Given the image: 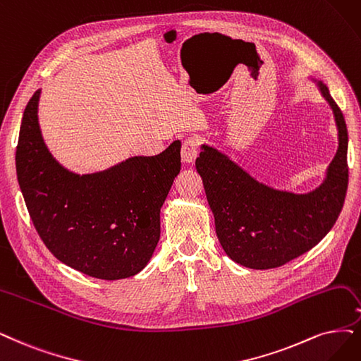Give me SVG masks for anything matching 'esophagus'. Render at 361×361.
Listing matches in <instances>:
<instances>
[{
  "mask_svg": "<svg viewBox=\"0 0 361 361\" xmlns=\"http://www.w3.org/2000/svg\"><path fill=\"white\" fill-rule=\"evenodd\" d=\"M199 153V141L196 138H185L181 145V159L184 164H193Z\"/></svg>",
  "mask_w": 361,
  "mask_h": 361,
  "instance_id": "obj_1",
  "label": "esophagus"
}]
</instances>
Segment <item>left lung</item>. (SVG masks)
Wrapping results in <instances>:
<instances>
[{
    "instance_id": "left-lung-1",
    "label": "left lung",
    "mask_w": 361,
    "mask_h": 361,
    "mask_svg": "<svg viewBox=\"0 0 361 361\" xmlns=\"http://www.w3.org/2000/svg\"><path fill=\"white\" fill-rule=\"evenodd\" d=\"M338 128V152L324 181L310 193L278 190L257 181L216 147L202 144V177L219 241L233 262L251 269L279 268L310 251L336 223L348 189V130L327 86L312 78Z\"/></svg>"
}]
</instances>
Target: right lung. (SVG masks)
I'll list each match as a JSON object with an SVG mask.
<instances>
[{
  "label": "right lung",
  "mask_w": 361,
  "mask_h": 361,
  "mask_svg": "<svg viewBox=\"0 0 361 361\" xmlns=\"http://www.w3.org/2000/svg\"><path fill=\"white\" fill-rule=\"evenodd\" d=\"M38 89L23 111L16 172L26 208L58 260L93 278L122 279L150 262L160 208L180 173L181 142L132 156L104 171L75 173L49 152L38 123Z\"/></svg>",
  "instance_id": "1"
}]
</instances>
